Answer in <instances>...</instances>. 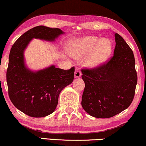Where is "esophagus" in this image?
<instances>
[{"label":"esophagus","mask_w":146,"mask_h":146,"mask_svg":"<svg viewBox=\"0 0 146 146\" xmlns=\"http://www.w3.org/2000/svg\"><path fill=\"white\" fill-rule=\"evenodd\" d=\"M74 76H75V78H79V77L81 76V72H80L79 68H76V69H75Z\"/></svg>","instance_id":"esophagus-1"}]
</instances>
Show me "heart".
Masks as SVG:
<instances>
[{"label": "heart", "instance_id": "b5f03b06", "mask_svg": "<svg viewBox=\"0 0 146 146\" xmlns=\"http://www.w3.org/2000/svg\"><path fill=\"white\" fill-rule=\"evenodd\" d=\"M92 48L93 50L85 63L87 66L96 67L103 63L109 56L111 44L107 39L103 38L98 41L96 37L89 36L74 41L70 48V52L74 57L79 59L87 55Z\"/></svg>", "mask_w": 146, "mask_h": 146}]
</instances>
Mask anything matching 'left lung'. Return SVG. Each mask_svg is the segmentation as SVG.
Here are the masks:
<instances>
[{
	"label": "left lung",
	"instance_id": "obj_1",
	"mask_svg": "<svg viewBox=\"0 0 146 146\" xmlns=\"http://www.w3.org/2000/svg\"><path fill=\"white\" fill-rule=\"evenodd\" d=\"M113 56L107 62L81 72L85 82L82 107L97 118H109L131 105L137 83L134 54L121 35L115 33Z\"/></svg>",
	"mask_w": 146,
	"mask_h": 146
}]
</instances>
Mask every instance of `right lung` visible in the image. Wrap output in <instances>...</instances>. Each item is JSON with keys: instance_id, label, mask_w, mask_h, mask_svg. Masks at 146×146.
I'll use <instances>...</instances> for the list:
<instances>
[{"instance_id": "right-lung-1", "label": "right lung", "mask_w": 146, "mask_h": 146, "mask_svg": "<svg viewBox=\"0 0 146 146\" xmlns=\"http://www.w3.org/2000/svg\"><path fill=\"white\" fill-rule=\"evenodd\" d=\"M63 33L59 29L35 27L20 36L10 50L7 70L9 96L17 109L31 117H45L54 112L60 92L72 83L74 67L62 70L51 66L34 72L25 66L24 51L33 38L52 42Z\"/></svg>"}]
</instances>
